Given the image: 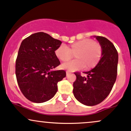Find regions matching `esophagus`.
Returning a JSON list of instances; mask_svg holds the SVG:
<instances>
[{
	"label": "esophagus",
	"mask_w": 131,
	"mask_h": 131,
	"mask_svg": "<svg viewBox=\"0 0 131 131\" xmlns=\"http://www.w3.org/2000/svg\"><path fill=\"white\" fill-rule=\"evenodd\" d=\"M66 73H67V75H68V74H69L70 73V72L69 71H67V72Z\"/></svg>",
	"instance_id": "34e87169"
}]
</instances>
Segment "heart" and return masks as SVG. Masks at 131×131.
<instances>
[{
    "mask_svg": "<svg viewBox=\"0 0 131 131\" xmlns=\"http://www.w3.org/2000/svg\"><path fill=\"white\" fill-rule=\"evenodd\" d=\"M103 53L100 44L92 39H83L66 46H60L54 51L56 57L62 62L68 61L74 56L77 60L61 64V68L70 71L90 70L100 62Z\"/></svg>",
    "mask_w": 131,
    "mask_h": 131,
    "instance_id": "1",
    "label": "heart"
}]
</instances>
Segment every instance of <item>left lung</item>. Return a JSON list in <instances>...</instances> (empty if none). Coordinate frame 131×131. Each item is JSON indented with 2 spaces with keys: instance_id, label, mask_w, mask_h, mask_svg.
<instances>
[{
  "instance_id": "left-lung-1",
  "label": "left lung",
  "mask_w": 131,
  "mask_h": 131,
  "mask_svg": "<svg viewBox=\"0 0 131 131\" xmlns=\"http://www.w3.org/2000/svg\"><path fill=\"white\" fill-rule=\"evenodd\" d=\"M102 47L103 53L98 64L87 77L74 73L77 80L73 83V94L77 100L86 106H95L109 95L116 80L118 53L113 43L103 37L95 36Z\"/></svg>"
}]
</instances>
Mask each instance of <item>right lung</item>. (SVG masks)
Instances as JSON below:
<instances>
[{"instance_id": "1", "label": "right lung", "mask_w": 131, "mask_h": 131, "mask_svg": "<svg viewBox=\"0 0 131 131\" xmlns=\"http://www.w3.org/2000/svg\"><path fill=\"white\" fill-rule=\"evenodd\" d=\"M61 44L44 32L32 34L21 43L15 74L21 93L30 101L41 103L52 98L58 81L66 77L64 70H51L60 64L54 51Z\"/></svg>"}]
</instances>
